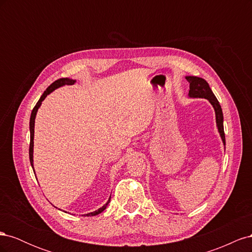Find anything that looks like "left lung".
I'll list each match as a JSON object with an SVG mask.
<instances>
[{
	"instance_id": "obj_1",
	"label": "left lung",
	"mask_w": 252,
	"mask_h": 252,
	"mask_svg": "<svg viewBox=\"0 0 252 252\" xmlns=\"http://www.w3.org/2000/svg\"><path fill=\"white\" fill-rule=\"evenodd\" d=\"M186 80L189 82V96L190 97H204L207 98V100L211 103L213 108L216 110V117H217V125L218 129L220 131V136H222V140L224 145L225 142V132H224V126H223V112L222 108H220V105L218 101L216 95L213 94L212 90L209 87V84L206 82L202 78L197 77H186Z\"/></svg>"
}]
</instances>
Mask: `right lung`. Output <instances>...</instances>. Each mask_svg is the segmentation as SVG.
Here are the masks:
<instances>
[{
  "label": "right lung",
  "instance_id": "add662e5",
  "mask_svg": "<svg viewBox=\"0 0 252 252\" xmlns=\"http://www.w3.org/2000/svg\"><path fill=\"white\" fill-rule=\"evenodd\" d=\"M74 82L75 81H73V80H69V79H59V80H57V81H55L53 82L51 85L44 91V94H42V96L40 97V100L37 101V103H36V105L34 106V108L32 109V117H30V123H29V127H30V144H29V159H30V163H32V168H33V158H32V152H33V132H34V119H35V114H36V111H37V109H39V107L41 106V104H42V101H44V98L47 96V94H49L50 93H52L53 90L55 89H57L58 87H61V86H63V85H72V84H74ZM109 202H110V199L108 200V202L106 203L102 208H100V209H97V210H95V211H94V212H91V213H88V215H86L87 217H91V216H96V215H98V213H101L103 210H105L106 209V207H107V205L109 204Z\"/></svg>",
  "mask_w": 252,
  "mask_h": 252
}]
</instances>
